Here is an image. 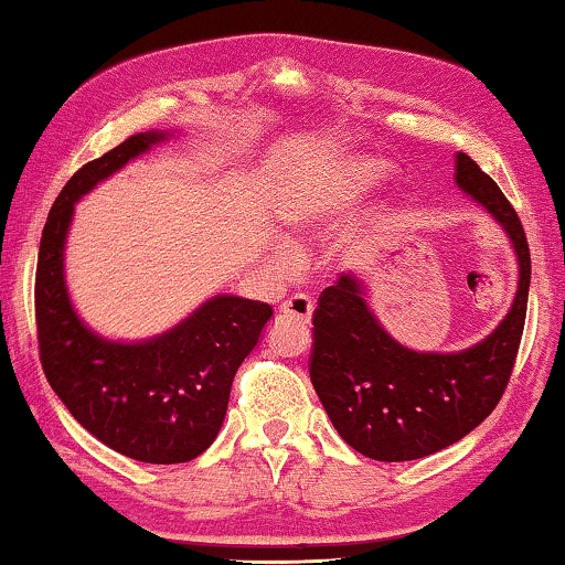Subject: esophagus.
<instances>
[{
  "instance_id": "esophagus-1",
  "label": "esophagus",
  "mask_w": 565,
  "mask_h": 565,
  "mask_svg": "<svg viewBox=\"0 0 565 565\" xmlns=\"http://www.w3.org/2000/svg\"><path fill=\"white\" fill-rule=\"evenodd\" d=\"M280 316L292 320V322H300V326H308L310 316H312V300L308 298V295L295 292L292 298H288L280 305Z\"/></svg>"
}]
</instances>
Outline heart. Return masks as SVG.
<instances>
[{
	"label": "heart",
	"mask_w": 565,
	"mask_h": 565,
	"mask_svg": "<svg viewBox=\"0 0 565 565\" xmlns=\"http://www.w3.org/2000/svg\"><path fill=\"white\" fill-rule=\"evenodd\" d=\"M385 178V164L377 160H355L350 168L345 170V190L348 192H365L367 188H373L375 182H381ZM322 205L316 200H302L298 210H295L292 222L298 230H308L310 222L320 215Z\"/></svg>",
	"instance_id": "obj_1"
}]
</instances>
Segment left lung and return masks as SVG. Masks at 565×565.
Instances as JSON below:
<instances>
[{
    "instance_id": "8db88e82",
    "label": "left lung",
    "mask_w": 565,
    "mask_h": 565,
    "mask_svg": "<svg viewBox=\"0 0 565 565\" xmlns=\"http://www.w3.org/2000/svg\"><path fill=\"white\" fill-rule=\"evenodd\" d=\"M456 182L501 222L518 255L515 300L491 335L460 353H415L381 328L355 275H340L312 312V387L340 438L383 463L433 456L478 428L503 397L521 345L531 285L523 225L466 152L456 154Z\"/></svg>"
}]
</instances>
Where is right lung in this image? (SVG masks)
<instances>
[{
	"mask_svg": "<svg viewBox=\"0 0 565 565\" xmlns=\"http://www.w3.org/2000/svg\"><path fill=\"white\" fill-rule=\"evenodd\" d=\"M170 135L140 132L72 174L42 230L34 280L40 360L52 391L82 428L142 463H188L225 420L233 377L273 308L215 295L180 326L145 343H115L79 320L64 285V243L74 202Z\"/></svg>",
	"mask_w": 565,
	"mask_h": 565,
	"instance_id": "right-lung-1",
	"label": "right lung"
}]
</instances>
